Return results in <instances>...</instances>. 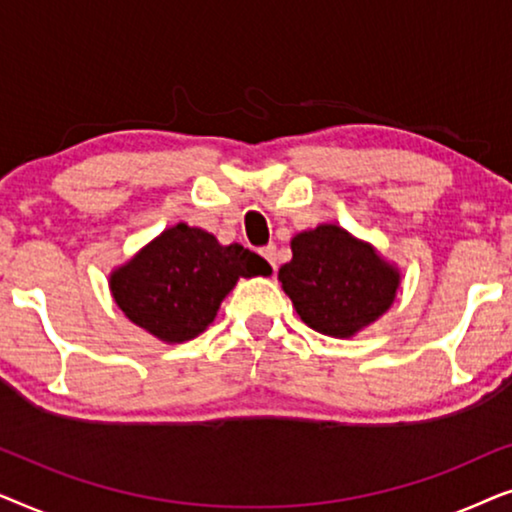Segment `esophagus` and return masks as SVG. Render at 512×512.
I'll list each match as a JSON object with an SVG mask.
<instances>
[{
    "mask_svg": "<svg viewBox=\"0 0 512 512\" xmlns=\"http://www.w3.org/2000/svg\"><path fill=\"white\" fill-rule=\"evenodd\" d=\"M261 256L272 265V270H277V247H275V244H268V247H263Z\"/></svg>",
    "mask_w": 512,
    "mask_h": 512,
    "instance_id": "34e87169",
    "label": "esophagus"
}]
</instances>
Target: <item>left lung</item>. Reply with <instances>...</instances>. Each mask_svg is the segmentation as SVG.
<instances>
[{
	"label": "left lung",
	"instance_id": "left-lung-1",
	"mask_svg": "<svg viewBox=\"0 0 512 512\" xmlns=\"http://www.w3.org/2000/svg\"><path fill=\"white\" fill-rule=\"evenodd\" d=\"M293 258L279 270L286 296L314 331L349 338L394 303L398 272L370 244L338 226H319L291 242Z\"/></svg>",
	"mask_w": 512,
	"mask_h": 512
}]
</instances>
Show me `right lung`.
<instances>
[{
  "instance_id": "add662e5",
  "label": "right lung",
  "mask_w": 512,
  "mask_h": 512,
  "mask_svg": "<svg viewBox=\"0 0 512 512\" xmlns=\"http://www.w3.org/2000/svg\"><path fill=\"white\" fill-rule=\"evenodd\" d=\"M265 258L242 244L179 223L111 275V293L132 324L165 342H184L212 324L240 277L270 275Z\"/></svg>"
}]
</instances>
